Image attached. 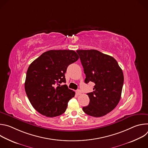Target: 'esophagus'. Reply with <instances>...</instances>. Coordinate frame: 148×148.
Returning <instances> with one entry per match:
<instances>
[{"label":"esophagus","mask_w":148,"mask_h":148,"mask_svg":"<svg viewBox=\"0 0 148 148\" xmlns=\"http://www.w3.org/2000/svg\"><path fill=\"white\" fill-rule=\"evenodd\" d=\"M76 93H77V95H81V90H77V91H76Z\"/></svg>","instance_id":"34e87169"}]
</instances>
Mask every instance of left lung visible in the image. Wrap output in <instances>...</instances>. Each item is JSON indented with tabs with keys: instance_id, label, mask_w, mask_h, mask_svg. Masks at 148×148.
<instances>
[{
	"instance_id": "left-lung-1",
	"label": "left lung",
	"mask_w": 148,
	"mask_h": 148,
	"mask_svg": "<svg viewBox=\"0 0 148 148\" xmlns=\"http://www.w3.org/2000/svg\"><path fill=\"white\" fill-rule=\"evenodd\" d=\"M81 64L86 74L85 82L95 84L93 92L87 94L88 105L83 111L94 117H101L112 111L119 103L123 84V74L112 57L96 50H79Z\"/></svg>"
}]
</instances>
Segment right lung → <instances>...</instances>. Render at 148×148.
Instances as JSON below:
<instances>
[{
  "mask_svg": "<svg viewBox=\"0 0 148 148\" xmlns=\"http://www.w3.org/2000/svg\"><path fill=\"white\" fill-rule=\"evenodd\" d=\"M78 58L74 50H49L31 63L25 88L32 106L40 114L55 117L66 111L75 92L60 84L66 83L64 74L68 66Z\"/></svg>",
  "mask_w": 148,
  "mask_h": 148,
  "instance_id": "right-lung-1",
  "label": "right lung"
}]
</instances>
